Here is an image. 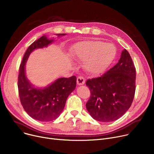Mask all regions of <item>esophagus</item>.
Returning a JSON list of instances; mask_svg holds the SVG:
<instances>
[{
  "instance_id": "34e87169",
  "label": "esophagus",
  "mask_w": 154,
  "mask_h": 154,
  "mask_svg": "<svg viewBox=\"0 0 154 154\" xmlns=\"http://www.w3.org/2000/svg\"><path fill=\"white\" fill-rule=\"evenodd\" d=\"M85 80L82 76H79L77 77V85H84L85 84Z\"/></svg>"
}]
</instances>
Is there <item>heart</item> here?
<instances>
[{"label": "heart", "mask_w": 154, "mask_h": 154, "mask_svg": "<svg viewBox=\"0 0 154 154\" xmlns=\"http://www.w3.org/2000/svg\"><path fill=\"white\" fill-rule=\"evenodd\" d=\"M72 54L85 61L84 67L92 74L106 71L114 61L117 54L116 46L100 40H89L79 42L72 47Z\"/></svg>", "instance_id": "heart-1"}]
</instances>
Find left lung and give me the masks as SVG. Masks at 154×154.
Instances as JSON below:
<instances>
[{"label":"left lung","mask_w":154,"mask_h":154,"mask_svg":"<svg viewBox=\"0 0 154 154\" xmlns=\"http://www.w3.org/2000/svg\"><path fill=\"white\" fill-rule=\"evenodd\" d=\"M136 71L126 49L118 63L101 77L88 79L91 97L86 108L91 117L102 122L122 117L131 106L135 92Z\"/></svg>","instance_id":"1"}]
</instances>
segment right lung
I'll return each instance as SVG.
<instances>
[{
  "mask_svg": "<svg viewBox=\"0 0 154 154\" xmlns=\"http://www.w3.org/2000/svg\"><path fill=\"white\" fill-rule=\"evenodd\" d=\"M58 36L66 34H59ZM54 41L44 35L27 49L20 66L18 77L19 95L22 106L32 118L41 122H50L59 117L67 99L76 87L77 78H59L43 88L34 87L26 75L25 66L30 53L36 48L47 47Z\"/></svg>",
  "mask_w": 154,
  "mask_h": 154,
  "instance_id": "obj_1",
  "label": "right lung"
}]
</instances>
